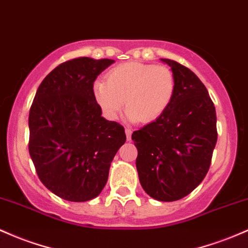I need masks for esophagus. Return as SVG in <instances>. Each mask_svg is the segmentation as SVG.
Listing matches in <instances>:
<instances>
[{
  "label": "esophagus",
  "instance_id": "1",
  "mask_svg": "<svg viewBox=\"0 0 248 248\" xmlns=\"http://www.w3.org/2000/svg\"><path fill=\"white\" fill-rule=\"evenodd\" d=\"M132 133H133L132 129L126 128V135H127V140H128V141L132 140Z\"/></svg>",
  "mask_w": 248,
  "mask_h": 248
}]
</instances>
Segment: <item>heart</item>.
<instances>
[{
  "instance_id": "1",
  "label": "heart",
  "mask_w": 248,
  "mask_h": 248,
  "mask_svg": "<svg viewBox=\"0 0 248 248\" xmlns=\"http://www.w3.org/2000/svg\"><path fill=\"white\" fill-rule=\"evenodd\" d=\"M175 87V76L168 67L128 62L110 69L106 81H95L93 92L106 118H118L126 99L127 119L148 124L167 110Z\"/></svg>"
}]
</instances>
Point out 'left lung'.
Masks as SVG:
<instances>
[{"label":"left lung","mask_w":248,"mask_h":248,"mask_svg":"<svg viewBox=\"0 0 248 248\" xmlns=\"http://www.w3.org/2000/svg\"><path fill=\"white\" fill-rule=\"evenodd\" d=\"M175 76V94L167 110L135 130L141 186L159 201L182 199L203 180L216 147L217 113L209 94L192 70L161 59Z\"/></svg>","instance_id":"1"}]
</instances>
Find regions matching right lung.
Returning <instances> with one entry per match:
<instances>
[{
    "label": "right lung",
    "mask_w": 248,
    "mask_h": 248,
    "mask_svg": "<svg viewBox=\"0 0 248 248\" xmlns=\"http://www.w3.org/2000/svg\"><path fill=\"white\" fill-rule=\"evenodd\" d=\"M114 60L78 58L40 84L29 111V154L41 182L74 202L94 199L126 142L124 128L101 116L93 86Z\"/></svg>",
    "instance_id": "obj_1"
}]
</instances>
